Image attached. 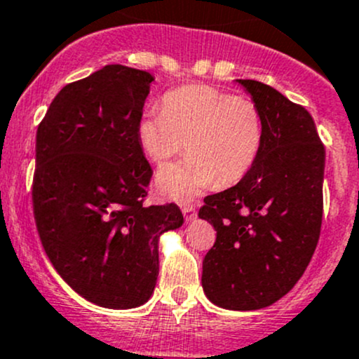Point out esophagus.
Instances as JSON below:
<instances>
[{
  "instance_id": "esophagus-1",
  "label": "esophagus",
  "mask_w": 359,
  "mask_h": 359,
  "mask_svg": "<svg viewBox=\"0 0 359 359\" xmlns=\"http://www.w3.org/2000/svg\"><path fill=\"white\" fill-rule=\"evenodd\" d=\"M181 210H183V216L187 221H194L197 217V210H195V205L191 204H183L181 205Z\"/></svg>"
}]
</instances>
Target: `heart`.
I'll list each match as a JSON object with an SVG mask.
<instances>
[{"label": "heart", "instance_id": "b5f03b06", "mask_svg": "<svg viewBox=\"0 0 359 359\" xmlns=\"http://www.w3.org/2000/svg\"><path fill=\"white\" fill-rule=\"evenodd\" d=\"M136 136L143 155L157 165L184 142L187 157L157 172L158 191L184 202L216 183L231 187L245 178L261 150L262 121L250 100L195 84L165 95L161 112L145 110Z\"/></svg>", "mask_w": 359, "mask_h": 359}]
</instances>
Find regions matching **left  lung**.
<instances>
[{
  "label": "left lung",
  "instance_id": "1",
  "mask_svg": "<svg viewBox=\"0 0 359 359\" xmlns=\"http://www.w3.org/2000/svg\"><path fill=\"white\" fill-rule=\"evenodd\" d=\"M238 83L261 114L262 143L245 178L207 195L198 210L216 230L202 287L219 308L252 311L292 290L315 254L325 147L304 107L259 81Z\"/></svg>",
  "mask_w": 359,
  "mask_h": 359
}]
</instances>
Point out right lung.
<instances>
[{
	"label": "right lung",
	"mask_w": 359,
	"mask_h": 359,
	"mask_svg": "<svg viewBox=\"0 0 359 359\" xmlns=\"http://www.w3.org/2000/svg\"><path fill=\"white\" fill-rule=\"evenodd\" d=\"M152 74L105 65L60 90L36 133L32 205L58 275L102 308L145 304L158 236L183 224L176 204L145 205L152 168L136 124Z\"/></svg>",
	"instance_id": "right-lung-1"
}]
</instances>
